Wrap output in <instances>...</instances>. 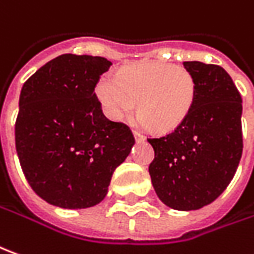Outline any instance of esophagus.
Listing matches in <instances>:
<instances>
[{
  "label": "esophagus",
  "instance_id": "1",
  "mask_svg": "<svg viewBox=\"0 0 254 254\" xmlns=\"http://www.w3.org/2000/svg\"><path fill=\"white\" fill-rule=\"evenodd\" d=\"M133 136H134V139H136V141H137V143H140V141L144 140V136H143L141 133H139V132H136V130L133 132Z\"/></svg>",
  "mask_w": 254,
  "mask_h": 254
}]
</instances>
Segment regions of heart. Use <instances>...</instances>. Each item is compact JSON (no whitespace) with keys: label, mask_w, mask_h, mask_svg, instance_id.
Here are the masks:
<instances>
[{"label":"heart","mask_w":254,"mask_h":254,"mask_svg":"<svg viewBox=\"0 0 254 254\" xmlns=\"http://www.w3.org/2000/svg\"><path fill=\"white\" fill-rule=\"evenodd\" d=\"M96 94L108 118L125 120L139 101L137 124L168 133L181 127L192 113L196 80L184 66L149 62L121 69L117 76H103Z\"/></svg>","instance_id":"obj_1"}]
</instances>
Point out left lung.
I'll return each mask as SVG.
<instances>
[{
    "label": "left lung",
    "instance_id": "1",
    "mask_svg": "<svg viewBox=\"0 0 254 254\" xmlns=\"http://www.w3.org/2000/svg\"><path fill=\"white\" fill-rule=\"evenodd\" d=\"M184 66L196 80L194 105L174 132L147 139L154 149L149 172L165 206L190 211L213 203L235 175L243 149L242 97L221 66Z\"/></svg>",
    "mask_w": 254,
    "mask_h": 254
}]
</instances>
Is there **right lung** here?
Here are the masks:
<instances>
[{"mask_svg": "<svg viewBox=\"0 0 254 254\" xmlns=\"http://www.w3.org/2000/svg\"><path fill=\"white\" fill-rule=\"evenodd\" d=\"M111 65L103 57L60 55L22 87L15 124L19 161L33 190L53 206L98 204L134 144L129 127L108 120L94 93Z\"/></svg>", "mask_w": 254, "mask_h": 254, "instance_id": "1", "label": "right lung"}]
</instances>
